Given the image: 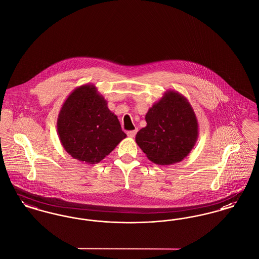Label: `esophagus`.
I'll return each instance as SVG.
<instances>
[{"label": "esophagus", "instance_id": "esophagus-1", "mask_svg": "<svg viewBox=\"0 0 259 259\" xmlns=\"http://www.w3.org/2000/svg\"><path fill=\"white\" fill-rule=\"evenodd\" d=\"M136 134H137V130H133V131H128L127 132V136L129 137V138H134L135 137Z\"/></svg>", "mask_w": 259, "mask_h": 259}]
</instances>
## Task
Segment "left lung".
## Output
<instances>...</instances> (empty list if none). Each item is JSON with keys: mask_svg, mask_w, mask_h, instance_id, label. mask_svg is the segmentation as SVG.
Here are the masks:
<instances>
[{"mask_svg": "<svg viewBox=\"0 0 259 259\" xmlns=\"http://www.w3.org/2000/svg\"><path fill=\"white\" fill-rule=\"evenodd\" d=\"M147 126L136 135V143L149 160L172 165L184 160L199 135L197 117L183 94L167 90L146 114Z\"/></svg>", "mask_w": 259, "mask_h": 259, "instance_id": "1", "label": "left lung"}]
</instances>
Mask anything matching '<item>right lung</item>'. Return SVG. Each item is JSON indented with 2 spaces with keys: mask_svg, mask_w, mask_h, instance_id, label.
Masks as SVG:
<instances>
[{
  "mask_svg": "<svg viewBox=\"0 0 259 259\" xmlns=\"http://www.w3.org/2000/svg\"><path fill=\"white\" fill-rule=\"evenodd\" d=\"M57 133L73 158L92 165L103 160L126 138L108 102L90 83L76 87L63 103Z\"/></svg>",
  "mask_w": 259,
  "mask_h": 259,
  "instance_id": "1",
  "label": "right lung"
}]
</instances>
